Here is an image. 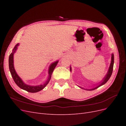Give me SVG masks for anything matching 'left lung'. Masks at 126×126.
Returning <instances> with one entry per match:
<instances>
[{"label": "left lung", "mask_w": 126, "mask_h": 126, "mask_svg": "<svg viewBox=\"0 0 126 126\" xmlns=\"http://www.w3.org/2000/svg\"><path fill=\"white\" fill-rule=\"evenodd\" d=\"M113 63H114V55H113V54H111V63H110V66L109 67V69H108L107 73V74L105 76V77L103 78V79L99 83H98V84L96 85V87H94L93 88H91V89H83V88H82V87H80V86H79V87L80 88H81V89H85V90H94V89H96L97 88H98V87H100V86H101L102 85H104V84H105V83L107 82L108 81V80L109 79L110 77H111V76L112 73ZM70 71H71V67H70Z\"/></svg>", "instance_id": "1"}]
</instances>
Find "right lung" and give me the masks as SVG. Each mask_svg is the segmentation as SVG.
I'll use <instances>...</instances> for the list:
<instances>
[{
  "mask_svg": "<svg viewBox=\"0 0 126 126\" xmlns=\"http://www.w3.org/2000/svg\"><path fill=\"white\" fill-rule=\"evenodd\" d=\"M19 45V43L16 45V46H15L13 49L12 52L11 53L9 57V70L11 73V76H12L15 82L16 83V85L19 87H20L21 89L25 90L29 93H34L38 92V91L41 90L42 89H43L49 83V81H50V80L51 79L52 72L54 71L56 66H57V63H58L59 60H57L54 63H52L50 65V66H49V69H48L49 70H48V78L47 79V80L45 82H44L43 84L37 85V86H32V85H27L26 83H25L23 81H22V80L20 78L19 76L18 75L14 68V55L15 53L16 52Z\"/></svg>",
  "mask_w": 126,
  "mask_h": 126,
  "instance_id": "obj_1",
  "label": "right lung"
}]
</instances>
